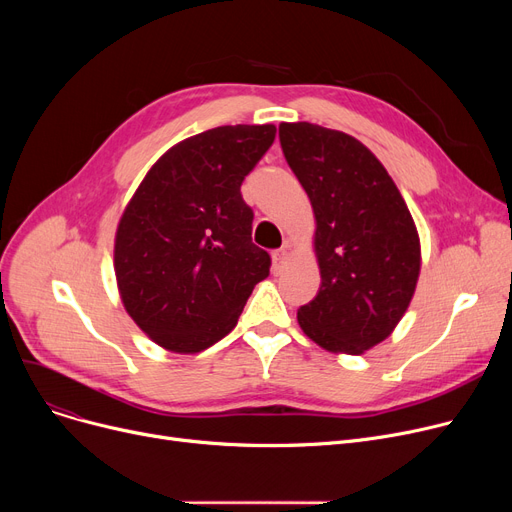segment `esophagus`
Segmentation results:
<instances>
[{
  "label": "esophagus",
  "instance_id": "obj_1",
  "mask_svg": "<svg viewBox=\"0 0 512 512\" xmlns=\"http://www.w3.org/2000/svg\"><path fill=\"white\" fill-rule=\"evenodd\" d=\"M286 261H288V247H282V249L274 251V265H276L278 272L282 270Z\"/></svg>",
  "mask_w": 512,
  "mask_h": 512
}]
</instances>
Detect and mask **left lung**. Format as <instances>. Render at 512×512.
Here are the masks:
<instances>
[{
    "label": "left lung",
    "mask_w": 512,
    "mask_h": 512,
    "mask_svg": "<svg viewBox=\"0 0 512 512\" xmlns=\"http://www.w3.org/2000/svg\"><path fill=\"white\" fill-rule=\"evenodd\" d=\"M280 145L315 213L321 286L299 326L330 353L363 355L392 334L415 294L421 245L411 211L351 134L282 122Z\"/></svg>",
    "instance_id": "8db88e82"
}]
</instances>
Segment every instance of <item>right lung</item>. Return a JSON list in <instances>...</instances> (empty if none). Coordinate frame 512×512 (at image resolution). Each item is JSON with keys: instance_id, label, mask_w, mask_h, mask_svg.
Masks as SVG:
<instances>
[{"instance_id": "obj_1", "label": "right lung", "mask_w": 512, "mask_h": 512, "mask_svg": "<svg viewBox=\"0 0 512 512\" xmlns=\"http://www.w3.org/2000/svg\"><path fill=\"white\" fill-rule=\"evenodd\" d=\"M274 139V124L195 134L161 155L128 201L114 242L120 299L166 351L193 355L222 340L270 276L240 184Z\"/></svg>"}]
</instances>
